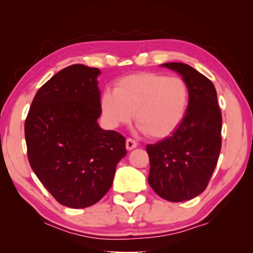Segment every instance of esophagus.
Listing matches in <instances>:
<instances>
[{"label":"esophagus","instance_id":"1","mask_svg":"<svg viewBox=\"0 0 253 253\" xmlns=\"http://www.w3.org/2000/svg\"><path fill=\"white\" fill-rule=\"evenodd\" d=\"M137 147V142L135 139L132 138H127L126 140V148L128 151H131V149H134Z\"/></svg>","mask_w":253,"mask_h":253}]
</instances>
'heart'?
I'll list each match as a JSON object with an SVG mask.
<instances>
[{
	"mask_svg": "<svg viewBox=\"0 0 253 253\" xmlns=\"http://www.w3.org/2000/svg\"><path fill=\"white\" fill-rule=\"evenodd\" d=\"M188 91L185 83L156 72L124 77L114 91L105 90L100 109L106 125L118 128L135 117V123L151 138H164L176 129L186 111Z\"/></svg>",
	"mask_w": 253,
	"mask_h": 253,
	"instance_id": "1",
	"label": "heart"
}]
</instances>
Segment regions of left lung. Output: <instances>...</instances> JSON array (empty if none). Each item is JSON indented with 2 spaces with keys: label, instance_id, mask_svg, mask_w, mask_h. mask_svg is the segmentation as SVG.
Segmentation results:
<instances>
[{
  "label": "left lung",
  "instance_id": "obj_1",
  "mask_svg": "<svg viewBox=\"0 0 253 253\" xmlns=\"http://www.w3.org/2000/svg\"><path fill=\"white\" fill-rule=\"evenodd\" d=\"M162 67L182 76L188 90L185 116L170 136L149 144L148 184L164 200L183 202L207 188L221 151L222 115L212 81L182 62Z\"/></svg>",
  "mask_w": 253,
  "mask_h": 253
}]
</instances>
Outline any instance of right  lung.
Listing matches in <instances>:
<instances>
[{"instance_id":"right-lung-1","label":"right lung","mask_w":253,"mask_h":253,"mask_svg":"<svg viewBox=\"0 0 253 253\" xmlns=\"http://www.w3.org/2000/svg\"><path fill=\"white\" fill-rule=\"evenodd\" d=\"M100 70L72 65L46 81L33 98L24 134L31 169L60 204L88 208L111 187L125 137L98 125Z\"/></svg>"}]
</instances>
